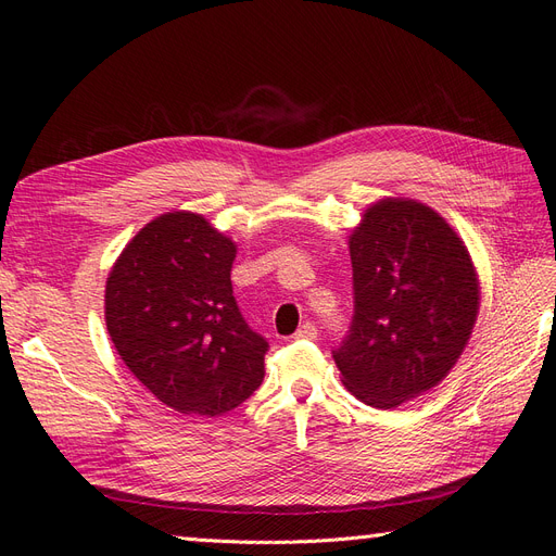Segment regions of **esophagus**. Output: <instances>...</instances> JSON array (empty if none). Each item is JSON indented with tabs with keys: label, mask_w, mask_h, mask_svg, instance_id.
Segmentation results:
<instances>
[{
	"label": "esophagus",
	"mask_w": 556,
	"mask_h": 556,
	"mask_svg": "<svg viewBox=\"0 0 556 556\" xmlns=\"http://www.w3.org/2000/svg\"><path fill=\"white\" fill-rule=\"evenodd\" d=\"M294 339H296V341H313V339H317V327L311 325V323L301 325V327L296 329V333H294Z\"/></svg>",
	"instance_id": "obj_1"
}]
</instances>
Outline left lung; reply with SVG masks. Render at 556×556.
Segmentation results:
<instances>
[{"mask_svg":"<svg viewBox=\"0 0 556 556\" xmlns=\"http://www.w3.org/2000/svg\"><path fill=\"white\" fill-rule=\"evenodd\" d=\"M348 245L355 315L333 362L348 392L390 410L457 364L478 319L480 280L459 233L415 199L376 201Z\"/></svg>","mask_w":556,"mask_h":556,"instance_id":"8db88e82","label":"left lung"}]
</instances>
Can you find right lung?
I'll use <instances>...</instances> for the list:
<instances>
[{"instance_id": "obj_1", "label": "right lung", "mask_w": 556, "mask_h": 556, "mask_svg": "<svg viewBox=\"0 0 556 556\" xmlns=\"http://www.w3.org/2000/svg\"><path fill=\"white\" fill-rule=\"evenodd\" d=\"M237 243L204 215L164 213L134 237L106 278L104 317L129 371L166 406L217 417L264 380L268 343L231 292Z\"/></svg>"}]
</instances>
